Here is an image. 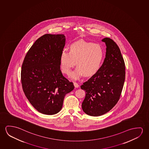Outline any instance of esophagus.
I'll return each mask as SVG.
<instances>
[{
    "mask_svg": "<svg viewBox=\"0 0 149 149\" xmlns=\"http://www.w3.org/2000/svg\"><path fill=\"white\" fill-rule=\"evenodd\" d=\"M74 86H75V88H78L79 87V85H78L77 83H76V82L74 83Z\"/></svg>",
    "mask_w": 149,
    "mask_h": 149,
    "instance_id": "1",
    "label": "esophagus"
}]
</instances>
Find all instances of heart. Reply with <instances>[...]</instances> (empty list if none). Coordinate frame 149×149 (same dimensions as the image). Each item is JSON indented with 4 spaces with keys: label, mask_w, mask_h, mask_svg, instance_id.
Instances as JSON below:
<instances>
[{
    "label": "heart",
    "mask_w": 149,
    "mask_h": 149,
    "mask_svg": "<svg viewBox=\"0 0 149 149\" xmlns=\"http://www.w3.org/2000/svg\"><path fill=\"white\" fill-rule=\"evenodd\" d=\"M70 51L63 49L60 56V64L64 73L68 75L76 64L77 68L71 74L70 77L77 79L84 74L91 76L101 68L104 57L102 46L84 40L73 42L69 46Z\"/></svg>",
    "instance_id": "1"
}]
</instances>
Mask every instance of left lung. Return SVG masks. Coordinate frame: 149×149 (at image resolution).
I'll list each match as a JSON object with an SVG mask.
<instances>
[{
  "instance_id": "8db88e82",
  "label": "left lung",
  "mask_w": 149,
  "mask_h": 149,
  "mask_svg": "<svg viewBox=\"0 0 149 149\" xmlns=\"http://www.w3.org/2000/svg\"><path fill=\"white\" fill-rule=\"evenodd\" d=\"M106 45V57L97 72L80 86L86 92L83 111L97 117L110 111L120 99L125 77L123 58L112 39H102Z\"/></svg>"
}]
</instances>
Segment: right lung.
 Wrapping results in <instances>:
<instances>
[{
  "label": "right lung",
  "instance_id": "right-lung-1",
  "mask_svg": "<svg viewBox=\"0 0 149 149\" xmlns=\"http://www.w3.org/2000/svg\"><path fill=\"white\" fill-rule=\"evenodd\" d=\"M65 42L64 34H44L34 42L23 61V91L33 107L43 114L59 112L64 96L74 89L60 70V56Z\"/></svg>",
  "mask_w": 149,
  "mask_h": 149
}]
</instances>
